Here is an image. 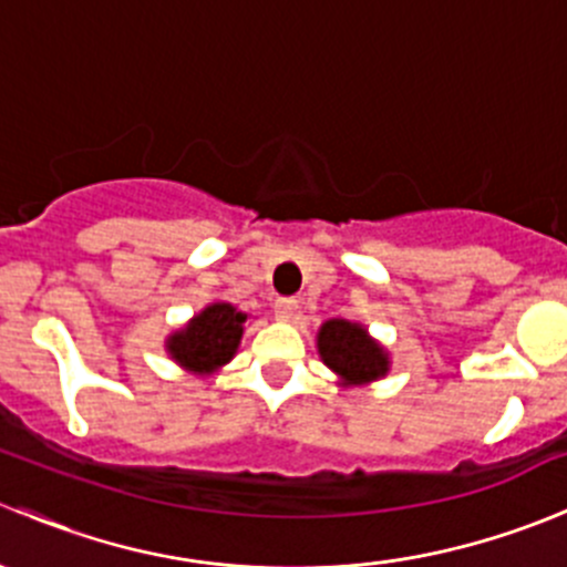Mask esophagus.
<instances>
[{
    "instance_id": "esophagus-1",
    "label": "esophagus",
    "mask_w": 567,
    "mask_h": 567,
    "mask_svg": "<svg viewBox=\"0 0 567 567\" xmlns=\"http://www.w3.org/2000/svg\"><path fill=\"white\" fill-rule=\"evenodd\" d=\"M274 312H277L279 320H293L296 312H299V301H296V299H277V305H274Z\"/></svg>"
}]
</instances>
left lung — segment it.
I'll list each match as a JSON object with an SVG mask.
<instances>
[{
  "label": "left lung",
  "mask_w": 567,
  "mask_h": 567,
  "mask_svg": "<svg viewBox=\"0 0 567 567\" xmlns=\"http://www.w3.org/2000/svg\"><path fill=\"white\" fill-rule=\"evenodd\" d=\"M316 346L320 362L340 379L342 386H368L384 379L392 368L390 351L370 337L368 326L353 320H326L318 329Z\"/></svg>",
  "instance_id": "left-lung-1"
}]
</instances>
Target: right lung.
Returning <instances> with one entry per match:
<instances>
[{
    "mask_svg": "<svg viewBox=\"0 0 567 567\" xmlns=\"http://www.w3.org/2000/svg\"><path fill=\"white\" fill-rule=\"evenodd\" d=\"M247 312L230 301H210L164 340L169 359L192 375H214L238 353Z\"/></svg>",
    "mask_w": 567,
    "mask_h": 567,
    "instance_id": "1",
    "label": "right lung"
}]
</instances>
